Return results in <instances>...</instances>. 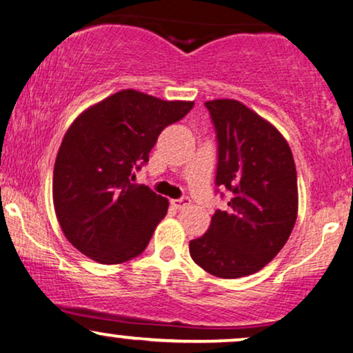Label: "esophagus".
<instances>
[{
	"instance_id": "obj_1",
	"label": "esophagus",
	"mask_w": 353,
	"mask_h": 353,
	"mask_svg": "<svg viewBox=\"0 0 353 353\" xmlns=\"http://www.w3.org/2000/svg\"><path fill=\"white\" fill-rule=\"evenodd\" d=\"M172 205L175 206L176 210H185V208H188L190 205H192V200H190V198H180V200H172Z\"/></svg>"
}]
</instances>
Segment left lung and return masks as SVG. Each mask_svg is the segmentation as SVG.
Returning a JSON list of instances; mask_svg holds the SVG:
<instances>
[{
    "instance_id": "obj_1",
    "label": "left lung",
    "mask_w": 353,
    "mask_h": 353,
    "mask_svg": "<svg viewBox=\"0 0 353 353\" xmlns=\"http://www.w3.org/2000/svg\"><path fill=\"white\" fill-rule=\"evenodd\" d=\"M218 139L216 185L230 190L205 234L190 241L198 266L223 279L254 274L283 250L297 219V173L281 132L233 99L205 102Z\"/></svg>"
}]
</instances>
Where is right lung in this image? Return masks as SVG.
Returning <instances> with one entry per match:
<instances>
[{
    "label": "right lung",
    "mask_w": 353,
    "mask_h": 353,
    "mask_svg": "<svg viewBox=\"0 0 353 353\" xmlns=\"http://www.w3.org/2000/svg\"><path fill=\"white\" fill-rule=\"evenodd\" d=\"M193 103L127 89L70 123L54 163L52 200L62 233L87 258L120 264L150 243L168 200L132 183L134 172L147 163L161 130Z\"/></svg>",
    "instance_id": "right-lung-1"
}]
</instances>
